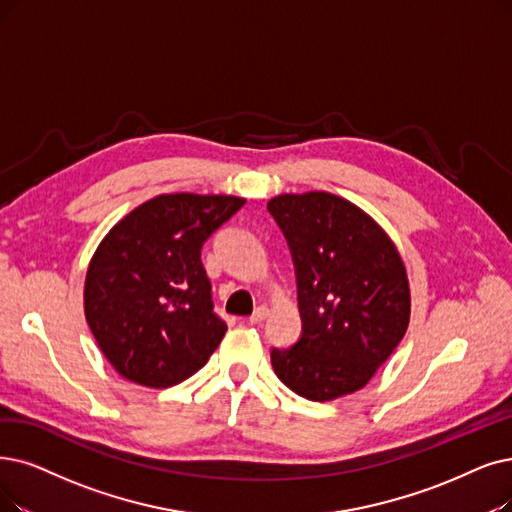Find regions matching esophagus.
Segmentation results:
<instances>
[{"label": "esophagus", "mask_w": 512, "mask_h": 512, "mask_svg": "<svg viewBox=\"0 0 512 512\" xmlns=\"http://www.w3.org/2000/svg\"><path fill=\"white\" fill-rule=\"evenodd\" d=\"M267 315H269V306H258V309L250 315V323L258 325V323H262L264 319H267Z\"/></svg>", "instance_id": "34e87169"}]
</instances>
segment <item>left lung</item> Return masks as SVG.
<instances>
[{
	"mask_svg": "<svg viewBox=\"0 0 512 512\" xmlns=\"http://www.w3.org/2000/svg\"><path fill=\"white\" fill-rule=\"evenodd\" d=\"M288 239L302 334L273 349L279 380L309 401L363 388L410 323V283L395 243L355 203L325 191L269 201Z\"/></svg>",
	"mask_w": 512,
	"mask_h": 512,
	"instance_id": "8db88e82",
	"label": "left lung"
}]
</instances>
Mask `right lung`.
Instances as JSON below:
<instances>
[{
	"label": "right lung",
	"mask_w": 512,
	"mask_h": 512,
	"mask_svg": "<svg viewBox=\"0 0 512 512\" xmlns=\"http://www.w3.org/2000/svg\"><path fill=\"white\" fill-rule=\"evenodd\" d=\"M243 203L233 195H157L100 241L84 311L102 355L126 380L168 388L216 351L227 323L214 313L201 248Z\"/></svg>",
	"instance_id": "right-lung-1"
}]
</instances>
